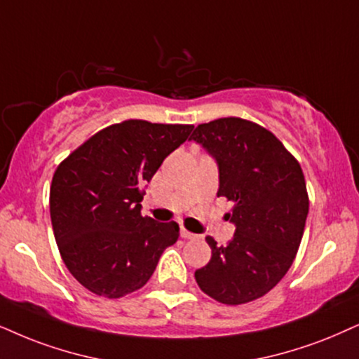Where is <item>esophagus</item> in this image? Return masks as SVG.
Listing matches in <instances>:
<instances>
[{
  "label": "esophagus",
  "instance_id": "obj_1",
  "mask_svg": "<svg viewBox=\"0 0 359 359\" xmlns=\"http://www.w3.org/2000/svg\"><path fill=\"white\" fill-rule=\"evenodd\" d=\"M180 237H182V238H190V240H192V238H197V235H195V233H192V232H189V230L187 229H184V226H180Z\"/></svg>",
  "mask_w": 359,
  "mask_h": 359
}]
</instances>
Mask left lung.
Returning <instances> with one entry per match:
<instances>
[{
  "label": "left lung",
  "instance_id": "1",
  "mask_svg": "<svg viewBox=\"0 0 359 359\" xmlns=\"http://www.w3.org/2000/svg\"><path fill=\"white\" fill-rule=\"evenodd\" d=\"M190 139L219 165V197L233 203L235 225L225 247L212 237V258L195 271L203 293L242 305L269 293L297 257L308 215L305 175L298 161L265 127L222 117L195 127Z\"/></svg>",
  "mask_w": 359,
  "mask_h": 359
}]
</instances>
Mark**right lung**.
I'll return each mask as SVG.
<instances>
[{"mask_svg":"<svg viewBox=\"0 0 359 359\" xmlns=\"http://www.w3.org/2000/svg\"><path fill=\"white\" fill-rule=\"evenodd\" d=\"M192 129L129 119L99 130L57 165L49 190L54 238L89 292L121 298L142 288L177 242L179 225L142 217L140 202L144 185Z\"/></svg>","mask_w":359,"mask_h":359,"instance_id":"add662e5","label":"right lung"}]
</instances>
